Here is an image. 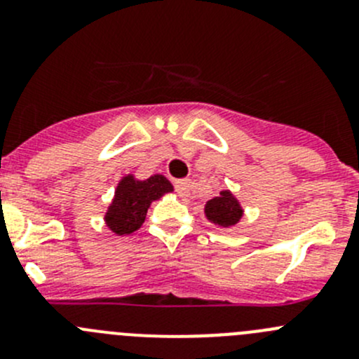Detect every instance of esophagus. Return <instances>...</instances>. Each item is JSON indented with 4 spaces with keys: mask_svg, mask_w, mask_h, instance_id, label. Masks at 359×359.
I'll use <instances>...</instances> for the list:
<instances>
[{
    "mask_svg": "<svg viewBox=\"0 0 359 359\" xmlns=\"http://www.w3.org/2000/svg\"><path fill=\"white\" fill-rule=\"evenodd\" d=\"M173 186H175L177 193L182 194V196H187L191 191V187H193V180L180 179V180H175V182H173Z\"/></svg>",
    "mask_w": 359,
    "mask_h": 359,
    "instance_id": "34e87169",
    "label": "esophagus"
}]
</instances>
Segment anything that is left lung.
<instances>
[{"instance_id": "8db88e82", "label": "left lung", "mask_w": 359, "mask_h": 359, "mask_svg": "<svg viewBox=\"0 0 359 359\" xmlns=\"http://www.w3.org/2000/svg\"><path fill=\"white\" fill-rule=\"evenodd\" d=\"M205 213L210 222L217 224V226L229 227L238 224V220L243 215V210H241L240 203L229 191H222L220 196L206 203Z\"/></svg>"}]
</instances>
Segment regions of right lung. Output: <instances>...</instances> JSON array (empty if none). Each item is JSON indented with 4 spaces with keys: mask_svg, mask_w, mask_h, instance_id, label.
<instances>
[{
    "mask_svg": "<svg viewBox=\"0 0 359 359\" xmlns=\"http://www.w3.org/2000/svg\"><path fill=\"white\" fill-rule=\"evenodd\" d=\"M172 191L173 186L163 175H153L146 180H135L132 175L123 177L106 213V224L119 236L133 233L146 220L151 203Z\"/></svg>",
    "mask_w": 359,
    "mask_h": 359,
    "instance_id": "obj_1",
    "label": "right lung"
}]
</instances>
